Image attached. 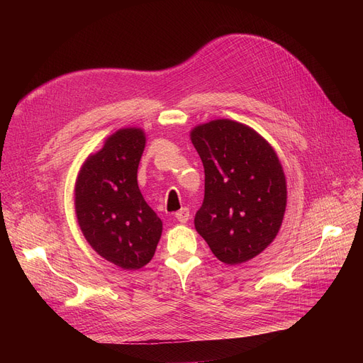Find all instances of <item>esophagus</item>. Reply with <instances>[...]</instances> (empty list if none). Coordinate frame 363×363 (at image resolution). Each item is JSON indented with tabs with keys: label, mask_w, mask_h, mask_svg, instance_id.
<instances>
[{
	"label": "esophagus",
	"mask_w": 363,
	"mask_h": 363,
	"mask_svg": "<svg viewBox=\"0 0 363 363\" xmlns=\"http://www.w3.org/2000/svg\"><path fill=\"white\" fill-rule=\"evenodd\" d=\"M175 218H177V220L181 222V223H186L188 219H189V208H186V207L181 208L179 212L175 213Z\"/></svg>",
	"instance_id": "obj_1"
}]
</instances>
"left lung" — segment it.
Instances as JSON below:
<instances>
[{"instance_id":"obj_1","label":"left lung","mask_w":363,"mask_h":363,"mask_svg":"<svg viewBox=\"0 0 363 363\" xmlns=\"http://www.w3.org/2000/svg\"><path fill=\"white\" fill-rule=\"evenodd\" d=\"M189 138L204 166L197 233L226 264L256 257L278 235L287 206L274 147L253 128L230 119L197 125Z\"/></svg>"}]
</instances>
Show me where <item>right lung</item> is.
<instances>
[{
  "mask_svg": "<svg viewBox=\"0 0 363 363\" xmlns=\"http://www.w3.org/2000/svg\"><path fill=\"white\" fill-rule=\"evenodd\" d=\"M144 147L141 128L116 130L86 157L74 184V212L85 240L125 271H137L152 259L163 230L137 181Z\"/></svg>",
  "mask_w": 363,
  "mask_h": 363,
  "instance_id": "add662e5",
  "label": "right lung"
}]
</instances>
